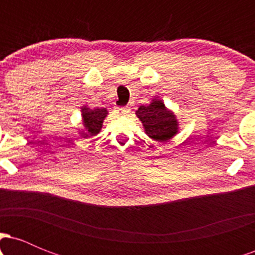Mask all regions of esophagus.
<instances>
[{"instance_id": "obj_1", "label": "esophagus", "mask_w": 255, "mask_h": 255, "mask_svg": "<svg viewBox=\"0 0 255 255\" xmlns=\"http://www.w3.org/2000/svg\"><path fill=\"white\" fill-rule=\"evenodd\" d=\"M116 113L119 114V115L121 116H125V115H128V114L130 113V109L127 107H122V108H116Z\"/></svg>"}]
</instances>
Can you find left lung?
Instances as JSON below:
<instances>
[{"label": "left lung", "mask_w": 255, "mask_h": 255, "mask_svg": "<svg viewBox=\"0 0 255 255\" xmlns=\"http://www.w3.org/2000/svg\"><path fill=\"white\" fill-rule=\"evenodd\" d=\"M148 137L158 142H166L178 133V121L174 111L169 110L160 99L153 98L148 105L135 111Z\"/></svg>", "instance_id": "8db88e82"}]
</instances>
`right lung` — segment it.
Segmentation results:
<instances>
[{
	"label": "right lung",
	"instance_id": "add662e5",
	"mask_svg": "<svg viewBox=\"0 0 255 255\" xmlns=\"http://www.w3.org/2000/svg\"><path fill=\"white\" fill-rule=\"evenodd\" d=\"M108 110L105 108L91 109L89 107H81V119H83L84 129L80 130L83 137L95 136L101 131L105 118L108 116Z\"/></svg>",
	"mask_w": 255,
	"mask_h": 255
}]
</instances>
